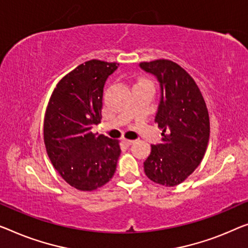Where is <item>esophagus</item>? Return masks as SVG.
Listing matches in <instances>:
<instances>
[{
    "instance_id": "34e87169",
    "label": "esophagus",
    "mask_w": 248,
    "mask_h": 248,
    "mask_svg": "<svg viewBox=\"0 0 248 248\" xmlns=\"http://www.w3.org/2000/svg\"><path fill=\"white\" fill-rule=\"evenodd\" d=\"M124 142L125 145H127V146H130V145H132V143H134V140H130V139H124Z\"/></svg>"
}]
</instances>
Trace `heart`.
<instances>
[{
	"label": "heart",
	"instance_id": "b5f03b06",
	"mask_svg": "<svg viewBox=\"0 0 248 248\" xmlns=\"http://www.w3.org/2000/svg\"><path fill=\"white\" fill-rule=\"evenodd\" d=\"M142 81H145V80H142Z\"/></svg>",
	"mask_w": 248,
	"mask_h": 248
}]
</instances>
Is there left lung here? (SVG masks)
Returning <instances> with one entry per match:
<instances>
[{
    "label": "left lung",
    "instance_id": "1",
    "mask_svg": "<svg viewBox=\"0 0 248 248\" xmlns=\"http://www.w3.org/2000/svg\"><path fill=\"white\" fill-rule=\"evenodd\" d=\"M139 66L157 78L161 93L155 123L162 129V139L151 145L143 169L154 183L176 186L204 158L209 140L208 110L193 78L175 62L160 59Z\"/></svg>",
    "mask_w": 248,
    "mask_h": 248
}]
</instances>
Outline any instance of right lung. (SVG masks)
Here are the masks:
<instances>
[{
  "instance_id": "obj_1",
  "label": "right lung",
  "mask_w": 248,
  "mask_h": 248,
  "mask_svg": "<svg viewBox=\"0 0 248 248\" xmlns=\"http://www.w3.org/2000/svg\"><path fill=\"white\" fill-rule=\"evenodd\" d=\"M116 62L90 60L59 81L44 117L43 135L53 167L70 186L82 191L112 178L121 149L118 140L91 129L101 121L103 87Z\"/></svg>"
}]
</instances>
